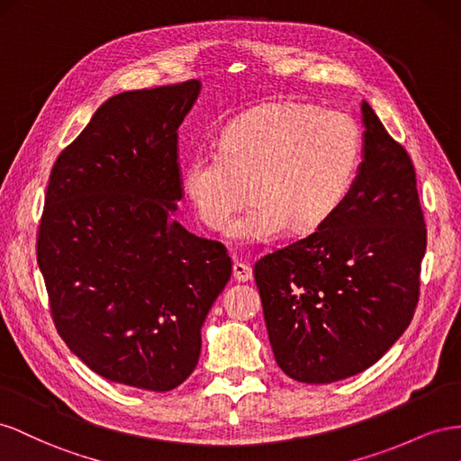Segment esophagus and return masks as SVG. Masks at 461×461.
<instances>
[{
  "mask_svg": "<svg viewBox=\"0 0 461 461\" xmlns=\"http://www.w3.org/2000/svg\"><path fill=\"white\" fill-rule=\"evenodd\" d=\"M233 278L238 282H249L253 278V268L243 262H235L233 265Z\"/></svg>",
  "mask_w": 461,
  "mask_h": 461,
  "instance_id": "1",
  "label": "esophagus"
}]
</instances>
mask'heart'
<instances>
[{
	"mask_svg": "<svg viewBox=\"0 0 461 461\" xmlns=\"http://www.w3.org/2000/svg\"><path fill=\"white\" fill-rule=\"evenodd\" d=\"M361 129L349 113L272 102L240 115L216 149L196 150L183 189L196 218L221 230L249 193L255 199L228 233L268 241L287 226L319 228L346 201L361 164Z\"/></svg>",
	"mask_w": 461,
	"mask_h": 461,
	"instance_id": "b5f03b06",
	"label": "heart"
}]
</instances>
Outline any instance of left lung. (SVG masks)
<instances>
[{"mask_svg":"<svg viewBox=\"0 0 461 461\" xmlns=\"http://www.w3.org/2000/svg\"><path fill=\"white\" fill-rule=\"evenodd\" d=\"M361 110L363 162L346 201L253 270L276 363L307 384L369 369L419 301L427 228L415 167L369 104Z\"/></svg>","mask_w":461,"mask_h":461,"instance_id":"1","label":"left lung"}]
</instances>
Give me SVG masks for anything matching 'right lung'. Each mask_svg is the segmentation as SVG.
I'll list each match as a JSON object with an SVG mask.
<instances>
[{"label":"right lung","instance_id":"add662e5","mask_svg":"<svg viewBox=\"0 0 461 461\" xmlns=\"http://www.w3.org/2000/svg\"><path fill=\"white\" fill-rule=\"evenodd\" d=\"M199 90L191 78L112 96L50 174L36 260L51 319L77 357L117 384L177 388L231 276L226 247L174 220L177 129Z\"/></svg>","mask_w":461,"mask_h":461}]
</instances>
